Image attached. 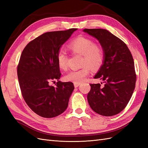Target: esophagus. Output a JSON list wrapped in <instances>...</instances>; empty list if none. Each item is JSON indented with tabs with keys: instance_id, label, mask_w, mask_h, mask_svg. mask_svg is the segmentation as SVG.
Here are the masks:
<instances>
[{
	"instance_id": "esophagus-1",
	"label": "esophagus",
	"mask_w": 148,
	"mask_h": 148,
	"mask_svg": "<svg viewBox=\"0 0 148 148\" xmlns=\"http://www.w3.org/2000/svg\"><path fill=\"white\" fill-rule=\"evenodd\" d=\"M79 84H80V83H74V86H75V88H77V87H78L79 86Z\"/></svg>"
}]
</instances>
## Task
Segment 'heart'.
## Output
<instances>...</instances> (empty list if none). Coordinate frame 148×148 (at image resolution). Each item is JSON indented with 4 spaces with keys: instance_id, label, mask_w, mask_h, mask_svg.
Segmentation results:
<instances>
[{
    "instance_id": "1",
    "label": "heart",
    "mask_w": 148,
    "mask_h": 148,
    "mask_svg": "<svg viewBox=\"0 0 148 148\" xmlns=\"http://www.w3.org/2000/svg\"><path fill=\"white\" fill-rule=\"evenodd\" d=\"M69 49L75 53L82 55L81 69L69 71L64 77L66 82L80 83L90 73V67L94 70L99 69L105 59V51L101 44L95 43L87 37L80 36L75 39L69 45ZM57 62L59 68L65 70L68 66V57L64 51L60 50L57 53Z\"/></svg>"
}]
</instances>
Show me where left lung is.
<instances>
[{
    "label": "left lung",
    "instance_id": "8db88e82",
    "mask_svg": "<svg viewBox=\"0 0 148 148\" xmlns=\"http://www.w3.org/2000/svg\"><path fill=\"white\" fill-rule=\"evenodd\" d=\"M96 38L105 51V59L94 77L104 81L90 84L87 99L91 108L103 116H113L122 111L135 88L136 75L131 52L123 41L104 29H84Z\"/></svg>",
    "mask_w": 148,
    "mask_h": 148
}]
</instances>
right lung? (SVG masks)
Here are the masks:
<instances>
[{
  "label": "right lung",
  "mask_w": 148,
  "mask_h": 148,
  "mask_svg": "<svg viewBox=\"0 0 148 148\" xmlns=\"http://www.w3.org/2000/svg\"><path fill=\"white\" fill-rule=\"evenodd\" d=\"M51 31L30 41L21 53L17 75L21 95L29 108L38 115L52 118L62 114L69 105L74 86L61 82L57 53L77 30ZM57 80L56 87L50 82Z\"/></svg>",
  "instance_id": "add662e5"
}]
</instances>
